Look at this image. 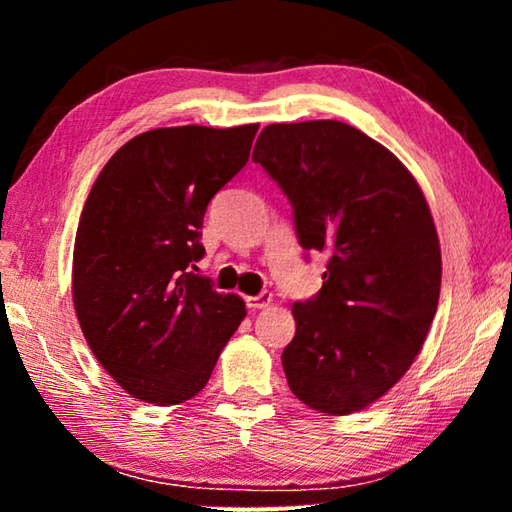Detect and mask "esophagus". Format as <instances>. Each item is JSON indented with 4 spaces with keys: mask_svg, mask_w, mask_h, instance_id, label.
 Returning <instances> with one entry per match:
<instances>
[{
    "mask_svg": "<svg viewBox=\"0 0 512 512\" xmlns=\"http://www.w3.org/2000/svg\"><path fill=\"white\" fill-rule=\"evenodd\" d=\"M273 302V293L271 291H262V293H257V296H248L246 298V305L250 307V309H264V307H268Z\"/></svg>",
    "mask_w": 512,
    "mask_h": 512,
    "instance_id": "1",
    "label": "esophagus"
}]
</instances>
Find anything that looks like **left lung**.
Instances as JSON below:
<instances>
[{
  "label": "left lung",
  "instance_id": "1",
  "mask_svg": "<svg viewBox=\"0 0 512 512\" xmlns=\"http://www.w3.org/2000/svg\"><path fill=\"white\" fill-rule=\"evenodd\" d=\"M253 160L293 205L298 241L325 253L323 287L293 305L289 388L327 415L386 395L422 350L440 296V244L411 171L334 119L271 124Z\"/></svg>",
  "mask_w": 512,
  "mask_h": 512
}]
</instances>
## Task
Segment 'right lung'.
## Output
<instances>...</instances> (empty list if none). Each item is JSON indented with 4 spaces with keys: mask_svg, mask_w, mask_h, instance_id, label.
Wrapping results in <instances>:
<instances>
[{
    "mask_svg": "<svg viewBox=\"0 0 512 512\" xmlns=\"http://www.w3.org/2000/svg\"><path fill=\"white\" fill-rule=\"evenodd\" d=\"M259 124L173 126L133 137L85 201L72 296L85 341L128 395L192 400L246 316L235 293L192 268L207 203L248 162Z\"/></svg>",
    "mask_w": 512,
    "mask_h": 512,
    "instance_id": "obj_1",
    "label": "right lung"
}]
</instances>
